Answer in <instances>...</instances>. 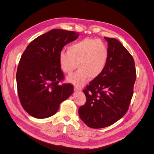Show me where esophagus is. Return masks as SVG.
I'll return each instance as SVG.
<instances>
[{
	"label": "esophagus",
	"instance_id": "obj_1",
	"mask_svg": "<svg viewBox=\"0 0 154 154\" xmlns=\"http://www.w3.org/2000/svg\"><path fill=\"white\" fill-rule=\"evenodd\" d=\"M74 90L75 91H76V92H78V91H82V88H79V87H74Z\"/></svg>",
	"mask_w": 154,
	"mask_h": 154
}]
</instances>
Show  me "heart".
Wrapping results in <instances>:
<instances>
[{
	"instance_id": "1",
	"label": "heart",
	"mask_w": 154,
	"mask_h": 154,
	"mask_svg": "<svg viewBox=\"0 0 154 154\" xmlns=\"http://www.w3.org/2000/svg\"><path fill=\"white\" fill-rule=\"evenodd\" d=\"M58 58L65 73L71 74L78 67V71L67 80L76 85H82L88 77L92 80L103 71L109 51L102 41L87 38L69 45L67 51H60Z\"/></svg>"
}]
</instances>
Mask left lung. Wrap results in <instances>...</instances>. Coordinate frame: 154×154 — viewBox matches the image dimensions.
Here are the masks:
<instances>
[{"mask_svg":"<svg viewBox=\"0 0 154 154\" xmlns=\"http://www.w3.org/2000/svg\"><path fill=\"white\" fill-rule=\"evenodd\" d=\"M105 39L109 51L105 68L83 90L87 101L78 110L80 119L92 128L108 127L127 113L136 79L132 55L117 39Z\"/></svg>","mask_w":154,"mask_h":154,"instance_id":"1","label":"left lung"}]
</instances>
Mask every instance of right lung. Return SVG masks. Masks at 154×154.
Returning <instances> with one entry per match:
<instances>
[{
  "label": "right lung",
  "instance_id": "1",
  "mask_svg": "<svg viewBox=\"0 0 154 154\" xmlns=\"http://www.w3.org/2000/svg\"><path fill=\"white\" fill-rule=\"evenodd\" d=\"M79 36L76 31L52 29L27 45L20 58L16 74L18 94L24 109L35 118L44 119L57 113L60 105L73 92L63 79L59 53Z\"/></svg>",
  "mask_w": 154,
  "mask_h": 154
}]
</instances>
